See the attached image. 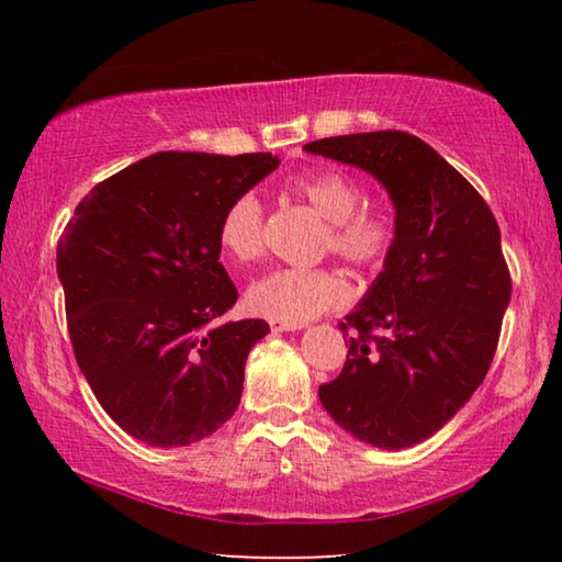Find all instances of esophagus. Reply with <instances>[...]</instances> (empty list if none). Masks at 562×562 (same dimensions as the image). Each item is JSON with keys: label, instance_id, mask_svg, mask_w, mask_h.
I'll use <instances>...</instances> for the list:
<instances>
[{"label": "esophagus", "instance_id": "34e87169", "mask_svg": "<svg viewBox=\"0 0 562 562\" xmlns=\"http://www.w3.org/2000/svg\"><path fill=\"white\" fill-rule=\"evenodd\" d=\"M270 329L272 331H294V329H302V325H284V322H270Z\"/></svg>", "mask_w": 562, "mask_h": 562}]
</instances>
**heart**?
I'll list each match as a JSON object with an SVG mask.
<instances>
[{
    "label": "heart",
    "mask_w": 562,
    "mask_h": 562,
    "mask_svg": "<svg viewBox=\"0 0 562 562\" xmlns=\"http://www.w3.org/2000/svg\"><path fill=\"white\" fill-rule=\"evenodd\" d=\"M290 193L307 201L329 221L325 250L359 270L379 268L392 252L396 225L379 211H361L364 190L339 170H319L292 178ZM223 250L240 262L258 260L265 250V205L258 193L245 190L223 211L217 225ZM349 300L345 274L335 268H278L247 288V307L255 315L284 325H304Z\"/></svg>",
    "instance_id": "1"
}]
</instances>
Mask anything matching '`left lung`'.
<instances>
[{"label":"left lung","mask_w":562,"mask_h":562,"mask_svg":"<svg viewBox=\"0 0 562 562\" xmlns=\"http://www.w3.org/2000/svg\"><path fill=\"white\" fill-rule=\"evenodd\" d=\"M307 154L357 166L386 188L396 240L369 292L339 322L347 361L319 402L376 449H408L451 422L481 386L510 302L491 207L422 138L372 131L319 138Z\"/></svg>","instance_id":"obj_1"}]
</instances>
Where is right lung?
I'll return each instance as SVG.
<instances>
[{"mask_svg": "<svg viewBox=\"0 0 562 562\" xmlns=\"http://www.w3.org/2000/svg\"><path fill=\"white\" fill-rule=\"evenodd\" d=\"M280 166L272 154L164 150L93 186L56 247L79 369L133 439L173 449L235 414L265 319L225 322L237 290L217 225L235 195Z\"/></svg>", "mask_w": 562, "mask_h": 562, "instance_id": "1", "label": "right lung"}]
</instances>
